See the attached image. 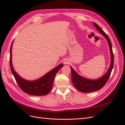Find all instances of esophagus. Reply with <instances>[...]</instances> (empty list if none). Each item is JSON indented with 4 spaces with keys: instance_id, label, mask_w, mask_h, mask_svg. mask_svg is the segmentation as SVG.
Returning a JSON list of instances; mask_svg holds the SVG:
<instances>
[{
    "instance_id": "1",
    "label": "esophagus",
    "mask_w": 125,
    "mask_h": 125,
    "mask_svg": "<svg viewBox=\"0 0 125 125\" xmlns=\"http://www.w3.org/2000/svg\"><path fill=\"white\" fill-rule=\"evenodd\" d=\"M70 62L69 61V60L68 59H65L63 60V64H65V65H67V64H69Z\"/></svg>"
}]
</instances>
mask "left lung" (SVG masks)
<instances>
[{
  "label": "left lung",
  "instance_id": "8db88e82",
  "mask_svg": "<svg viewBox=\"0 0 125 125\" xmlns=\"http://www.w3.org/2000/svg\"><path fill=\"white\" fill-rule=\"evenodd\" d=\"M93 24L95 28L102 35L104 36L107 41L111 54V64L107 71L103 76L98 79H95V80H91V79H86L81 76L74 71L73 68L70 67L72 82L75 88L78 91L83 93H89L95 91L99 90L103 88L106 83L109 77H110L112 70L113 68V65H114V54L113 52L112 45L110 39L106 34L104 32L103 30L100 28V26L96 23L93 22Z\"/></svg>",
  "mask_w": 125,
  "mask_h": 125
}]
</instances>
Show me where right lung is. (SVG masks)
I'll use <instances>...</instances> for the list:
<instances>
[{
  "label": "right lung",
  "instance_id": "obj_1",
  "mask_svg": "<svg viewBox=\"0 0 125 125\" xmlns=\"http://www.w3.org/2000/svg\"><path fill=\"white\" fill-rule=\"evenodd\" d=\"M13 41L11 45L10 50V66L11 72L18 84L23 91L29 95L43 96L47 95L52 88V83L56 73L63 66L60 63L55 68L49 71L43 77L33 81H29L21 78L15 70L12 64V47Z\"/></svg>",
  "mask_w": 125,
  "mask_h": 125
}]
</instances>
